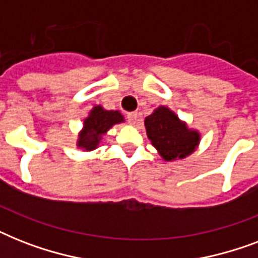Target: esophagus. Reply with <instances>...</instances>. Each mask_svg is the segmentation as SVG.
Masks as SVG:
<instances>
[{"instance_id": "1", "label": "esophagus", "mask_w": 258, "mask_h": 258, "mask_svg": "<svg viewBox=\"0 0 258 258\" xmlns=\"http://www.w3.org/2000/svg\"><path fill=\"white\" fill-rule=\"evenodd\" d=\"M138 117H139V113H138V112L127 113V119H128L130 124H137Z\"/></svg>"}]
</instances>
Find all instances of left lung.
<instances>
[{
	"instance_id": "1",
	"label": "left lung",
	"mask_w": 258,
	"mask_h": 258,
	"mask_svg": "<svg viewBox=\"0 0 258 258\" xmlns=\"http://www.w3.org/2000/svg\"><path fill=\"white\" fill-rule=\"evenodd\" d=\"M147 138L166 162L182 161L200 146L201 133L190 128L172 109L159 105L145 119Z\"/></svg>"
}]
</instances>
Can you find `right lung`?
<instances>
[{
    "instance_id": "add662e5",
    "label": "right lung",
    "mask_w": 258,
    "mask_h": 258,
    "mask_svg": "<svg viewBox=\"0 0 258 258\" xmlns=\"http://www.w3.org/2000/svg\"><path fill=\"white\" fill-rule=\"evenodd\" d=\"M123 121L124 116L121 115L120 111H108L101 105H93V108L83 120V127L79 131L76 139V147L83 151L96 150L109 128H112L115 124H120Z\"/></svg>"
}]
</instances>
